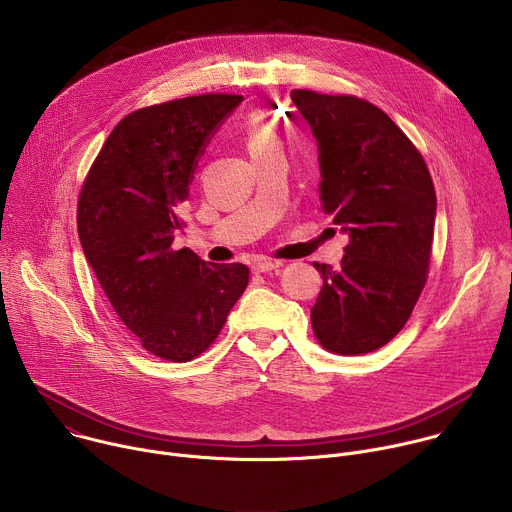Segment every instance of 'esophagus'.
<instances>
[{"instance_id":"obj_1","label":"esophagus","mask_w":512,"mask_h":512,"mask_svg":"<svg viewBox=\"0 0 512 512\" xmlns=\"http://www.w3.org/2000/svg\"><path fill=\"white\" fill-rule=\"evenodd\" d=\"M277 267H281V263H279V261H271V259H257V261L251 265L253 273H267V271H273V269H277Z\"/></svg>"}]
</instances>
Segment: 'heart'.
<instances>
[{
	"instance_id": "1",
	"label": "heart",
	"mask_w": 512,
	"mask_h": 512,
	"mask_svg": "<svg viewBox=\"0 0 512 512\" xmlns=\"http://www.w3.org/2000/svg\"><path fill=\"white\" fill-rule=\"evenodd\" d=\"M241 139L255 162L281 152V135L263 115H249L241 125Z\"/></svg>"
}]
</instances>
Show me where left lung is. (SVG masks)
<instances>
[{
    "label": "left lung",
    "instance_id": "left-lung-1",
    "mask_svg": "<svg viewBox=\"0 0 512 512\" xmlns=\"http://www.w3.org/2000/svg\"><path fill=\"white\" fill-rule=\"evenodd\" d=\"M318 141L320 198L348 233L338 271L314 263L324 285L312 328L328 352L367 354L407 324L427 281L435 188L423 156L377 105L354 95L291 91Z\"/></svg>",
    "mask_w": 512,
    "mask_h": 512
}]
</instances>
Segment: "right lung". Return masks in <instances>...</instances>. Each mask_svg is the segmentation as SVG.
I'll return each instance as SVG.
<instances>
[{
	"label": "right lung",
	"mask_w": 512,
	"mask_h": 512,
	"mask_svg": "<svg viewBox=\"0 0 512 512\" xmlns=\"http://www.w3.org/2000/svg\"><path fill=\"white\" fill-rule=\"evenodd\" d=\"M241 101L208 93L129 113L79 194V239L105 296L141 346L170 362L202 354L249 283L243 263L172 247L204 145Z\"/></svg>",
	"instance_id": "1"
}]
</instances>
